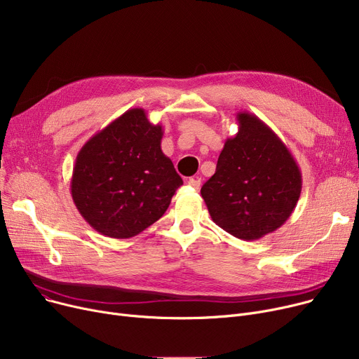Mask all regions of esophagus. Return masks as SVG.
Masks as SVG:
<instances>
[{"mask_svg": "<svg viewBox=\"0 0 359 359\" xmlns=\"http://www.w3.org/2000/svg\"><path fill=\"white\" fill-rule=\"evenodd\" d=\"M201 177H191L189 180H187V184L189 186H192V187H195V189H199V186H201Z\"/></svg>", "mask_w": 359, "mask_h": 359, "instance_id": "obj_1", "label": "esophagus"}]
</instances>
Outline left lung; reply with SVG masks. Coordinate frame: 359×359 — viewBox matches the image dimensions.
Returning a JSON list of instances; mask_svg holds the SVG:
<instances>
[{
  "label": "left lung",
  "mask_w": 359,
  "mask_h": 359,
  "mask_svg": "<svg viewBox=\"0 0 359 359\" xmlns=\"http://www.w3.org/2000/svg\"><path fill=\"white\" fill-rule=\"evenodd\" d=\"M214 176L201 195L212 221L240 240L273 233L292 214L301 194L299 167L275 132L249 111L237 113Z\"/></svg>",
  "instance_id": "obj_1"
}]
</instances>
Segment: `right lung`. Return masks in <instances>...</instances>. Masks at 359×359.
Wrapping results in <instances>:
<instances>
[{
    "label": "right lung",
    "mask_w": 359,
    "mask_h": 359,
    "mask_svg": "<svg viewBox=\"0 0 359 359\" xmlns=\"http://www.w3.org/2000/svg\"><path fill=\"white\" fill-rule=\"evenodd\" d=\"M163 128L129 109L91 137L75 158L71 195L103 236L130 238L163 217L183 184L161 151Z\"/></svg>",
    "instance_id": "obj_1"
}]
</instances>
